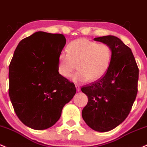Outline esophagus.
Listing matches in <instances>:
<instances>
[{"label": "esophagus", "instance_id": "esophagus-1", "mask_svg": "<svg viewBox=\"0 0 147 147\" xmlns=\"http://www.w3.org/2000/svg\"><path fill=\"white\" fill-rule=\"evenodd\" d=\"M76 90L78 91H80V87L79 86V84H76Z\"/></svg>", "mask_w": 147, "mask_h": 147}]
</instances>
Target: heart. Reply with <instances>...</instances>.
<instances>
[{"label":"heart","instance_id":"1","mask_svg":"<svg viewBox=\"0 0 147 147\" xmlns=\"http://www.w3.org/2000/svg\"><path fill=\"white\" fill-rule=\"evenodd\" d=\"M111 59L112 51L109 45L82 38L67 45V53H59L57 70L61 76L69 78L77 67L78 71L72 80L78 82L87 80L92 82L101 78L107 73Z\"/></svg>","mask_w":147,"mask_h":147}]
</instances>
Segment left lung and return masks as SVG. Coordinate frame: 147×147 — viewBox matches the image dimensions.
<instances>
[{
	"label": "left lung",
	"instance_id": "8db88e82",
	"mask_svg": "<svg viewBox=\"0 0 147 147\" xmlns=\"http://www.w3.org/2000/svg\"><path fill=\"white\" fill-rule=\"evenodd\" d=\"M94 40L110 46L112 59L101 78L81 88L88 97L82 115L91 129L106 132L118 127L130 113L137 96L139 69L131 50L120 38L106 36Z\"/></svg>",
	"mask_w": 147,
	"mask_h": 147
}]
</instances>
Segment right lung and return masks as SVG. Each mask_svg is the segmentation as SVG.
Returning a JSON list of instances; mask_svg holds the SVG:
<instances>
[{"mask_svg": "<svg viewBox=\"0 0 147 147\" xmlns=\"http://www.w3.org/2000/svg\"><path fill=\"white\" fill-rule=\"evenodd\" d=\"M63 34L38 32L22 39L9 67V95L16 114L36 130L52 127L76 92L74 82L58 74Z\"/></svg>", "mask_w": 147, "mask_h": 147, "instance_id": "right-lung-1", "label": "right lung"}]
</instances>
